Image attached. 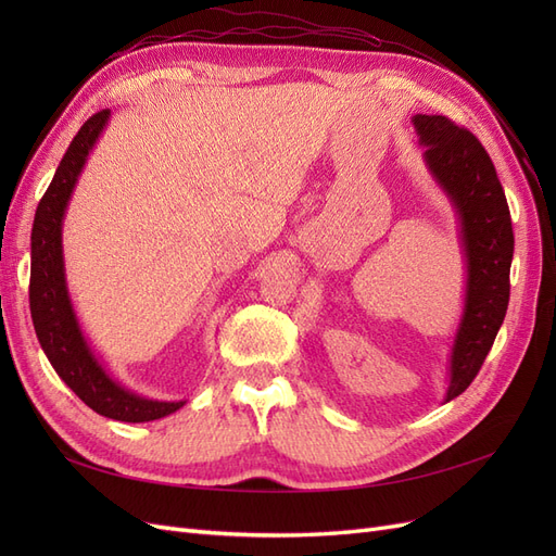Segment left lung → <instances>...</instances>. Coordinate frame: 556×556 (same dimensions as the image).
<instances>
[{
    "label": "left lung",
    "mask_w": 556,
    "mask_h": 556,
    "mask_svg": "<svg viewBox=\"0 0 556 556\" xmlns=\"http://www.w3.org/2000/svg\"><path fill=\"white\" fill-rule=\"evenodd\" d=\"M425 162L457 213L466 264L464 311L450 350L445 403L478 376L510 299L513 223L506 192L482 143L445 115H413Z\"/></svg>",
    "instance_id": "left-lung-1"
}]
</instances>
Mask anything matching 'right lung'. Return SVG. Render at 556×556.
<instances>
[{
	"instance_id": "1",
	"label": "right lung",
	"mask_w": 556,
	"mask_h": 556,
	"mask_svg": "<svg viewBox=\"0 0 556 556\" xmlns=\"http://www.w3.org/2000/svg\"><path fill=\"white\" fill-rule=\"evenodd\" d=\"M111 111H99L78 129L72 146L41 197L31 227L29 311L37 339L55 374L94 413L117 422H153L185 406V401H157L127 390L99 362L83 333L64 276L62 223L78 176L102 137Z\"/></svg>"
}]
</instances>
